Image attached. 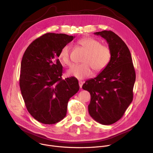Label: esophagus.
Instances as JSON below:
<instances>
[{
	"label": "esophagus",
	"mask_w": 153,
	"mask_h": 153,
	"mask_svg": "<svg viewBox=\"0 0 153 153\" xmlns=\"http://www.w3.org/2000/svg\"><path fill=\"white\" fill-rule=\"evenodd\" d=\"M83 82H82V81H79V86H80V88H81L82 87V85H83Z\"/></svg>",
	"instance_id": "34e87169"
}]
</instances>
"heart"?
<instances>
[{
  "instance_id": "heart-1",
  "label": "heart",
  "mask_w": 153,
  "mask_h": 153,
  "mask_svg": "<svg viewBox=\"0 0 153 153\" xmlns=\"http://www.w3.org/2000/svg\"><path fill=\"white\" fill-rule=\"evenodd\" d=\"M78 44L86 51L82 60L81 64L74 65L68 71L70 76L78 79H82L89 76L91 68L94 72H100L104 70L110 62L111 51L108 47L102 45L101 42L93 37H83L77 41ZM70 47L63 46L59 53L61 62L66 66L71 65Z\"/></svg>"
}]
</instances>
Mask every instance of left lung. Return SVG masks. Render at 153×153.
Segmentation results:
<instances>
[{"label":"left lung","mask_w":153,"mask_h":153,"mask_svg":"<svg viewBox=\"0 0 153 153\" xmlns=\"http://www.w3.org/2000/svg\"><path fill=\"white\" fill-rule=\"evenodd\" d=\"M108 42L111 58L95 78L86 80L82 88L90 92L88 111L103 125H111L122 118L133 101L136 73L130 51L122 39L111 31L94 33Z\"/></svg>","instance_id":"left-lung-1"}]
</instances>
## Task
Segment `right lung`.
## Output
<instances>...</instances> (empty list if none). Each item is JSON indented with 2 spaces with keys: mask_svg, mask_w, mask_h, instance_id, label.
<instances>
[{
  "mask_svg": "<svg viewBox=\"0 0 153 153\" xmlns=\"http://www.w3.org/2000/svg\"><path fill=\"white\" fill-rule=\"evenodd\" d=\"M74 36L48 33L34 40L21 62L19 85L30 114L38 122L52 125L67 114L69 99L79 90L74 77L62 79L59 59L62 48Z\"/></svg>",
  "mask_w": 153,
  "mask_h": 153,
  "instance_id": "add662e5",
  "label": "right lung"
}]
</instances>
